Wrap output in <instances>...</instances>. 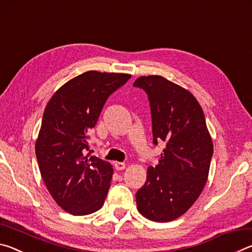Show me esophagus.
<instances>
[{
  "label": "esophagus",
  "mask_w": 252,
  "mask_h": 252,
  "mask_svg": "<svg viewBox=\"0 0 252 252\" xmlns=\"http://www.w3.org/2000/svg\"><path fill=\"white\" fill-rule=\"evenodd\" d=\"M114 167H116L117 170H125L126 163H123V162H116V163H114Z\"/></svg>",
  "instance_id": "obj_1"
}]
</instances>
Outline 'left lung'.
<instances>
[{
    "instance_id": "1",
    "label": "left lung",
    "mask_w": 252,
    "mask_h": 252,
    "mask_svg": "<svg viewBox=\"0 0 252 252\" xmlns=\"http://www.w3.org/2000/svg\"><path fill=\"white\" fill-rule=\"evenodd\" d=\"M149 95L153 143L165 148L147 181L135 193L147 219L169 222L186 213L206 186L213 143L199 102L192 93L161 75L140 76L133 83Z\"/></svg>"
}]
</instances>
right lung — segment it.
<instances>
[{"mask_svg": "<svg viewBox=\"0 0 252 252\" xmlns=\"http://www.w3.org/2000/svg\"><path fill=\"white\" fill-rule=\"evenodd\" d=\"M131 78L126 73L88 71L67 81L45 106L35 142L41 177L54 201L74 216L101 209L113 168L90 156L89 131L111 93Z\"/></svg>", "mask_w": 252, "mask_h": 252, "instance_id": "obj_1", "label": "right lung"}]
</instances>
